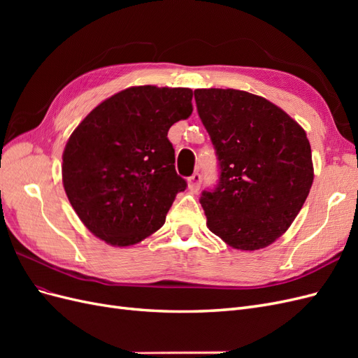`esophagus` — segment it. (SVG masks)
<instances>
[{
	"mask_svg": "<svg viewBox=\"0 0 358 358\" xmlns=\"http://www.w3.org/2000/svg\"><path fill=\"white\" fill-rule=\"evenodd\" d=\"M201 187V175L200 173H194L192 176L188 178V189L191 192H197Z\"/></svg>",
	"mask_w": 358,
	"mask_h": 358,
	"instance_id": "1",
	"label": "esophagus"
}]
</instances>
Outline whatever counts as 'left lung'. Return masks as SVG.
Masks as SVG:
<instances>
[{
    "mask_svg": "<svg viewBox=\"0 0 358 358\" xmlns=\"http://www.w3.org/2000/svg\"><path fill=\"white\" fill-rule=\"evenodd\" d=\"M199 116L220 161L200 203L209 230L234 249L273 243L296 220L313 182L310 145L294 119L239 90H196Z\"/></svg>",
    "mask_w": 358,
    "mask_h": 358,
    "instance_id": "left-lung-1",
    "label": "left lung"
}]
</instances>
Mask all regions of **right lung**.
<instances>
[{"instance_id":"1","label":"right lung","mask_w":358,"mask_h":358,"mask_svg":"<svg viewBox=\"0 0 358 358\" xmlns=\"http://www.w3.org/2000/svg\"><path fill=\"white\" fill-rule=\"evenodd\" d=\"M189 88L131 86L100 103L62 154L67 197L94 236L131 246L159 230L187 180L175 169L170 127L192 113Z\"/></svg>"}]
</instances>
